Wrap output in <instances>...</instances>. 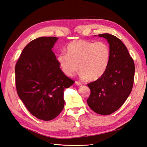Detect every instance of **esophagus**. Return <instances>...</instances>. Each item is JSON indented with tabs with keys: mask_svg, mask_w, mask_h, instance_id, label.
I'll list each match as a JSON object with an SVG mask.
<instances>
[{
	"mask_svg": "<svg viewBox=\"0 0 147 147\" xmlns=\"http://www.w3.org/2000/svg\"><path fill=\"white\" fill-rule=\"evenodd\" d=\"M75 84H76L77 86H80V85H82V83H81L80 82H77V81L75 82Z\"/></svg>",
	"mask_w": 147,
	"mask_h": 147,
	"instance_id": "obj_1",
	"label": "esophagus"
}]
</instances>
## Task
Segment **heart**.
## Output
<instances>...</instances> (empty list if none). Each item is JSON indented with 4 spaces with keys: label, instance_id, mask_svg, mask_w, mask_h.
<instances>
[{
    "label": "heart",
    "instance_id": "obj_1",
    "mask_svg": "<svg viewBox=\"0 0 147 147\" xmlns=\"http://www.w3.org/2000/svg\"><path fill=\"white\" fill-rule=\"evenodd\" d=\"M110 55V47L104 41L77 40L70 42L66 47V53H59L56 60L61 70L67 76H72L79 67L82 78L94 81L106 72Z\"/></svg>",
    "mask_w": 147,
    "mask_h": 147
}]
</instances>
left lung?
<instances>
[{
  "label": "left lung",
  "mask_w": 147,
  "mask_h": 147,
  "mask_svg": "<svg viewBox=\"0 0 147 147\" xmlns=\"http://www.w3.org/2000/svg\"><path fill=\"white\" fill-rule=\"evenodd\" d=\"M98 36L105 38L109 43L110 59L103 76L88 84L91 94L87 103L94 112L106 115L121 107L129 96L134 83L135 65L121 40L110 34Z\"/></svg>",
  "instance_id": "obj_1"
}]
</instances>
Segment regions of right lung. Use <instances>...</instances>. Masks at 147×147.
Listing matches in <instances>:
<instances>
[{
	"mask_svg": "<svg viewBox=\"0 0 147 147\" xmlns=\"http://www.w3.org/2000/svg\"><path fill=\"white\" fill-rule=\"evenodd\" d=\"M58 40L42 37L25 47L15 65L18 95L39 119L55 118L64 107V91L74 83L63 72L52 48Z\"/></svg>",
	"mask_w": 147,
	"mask_h": 147,
	"instance_id": "right-lung-1",
	"label": "right lung"
}]
</instances>
